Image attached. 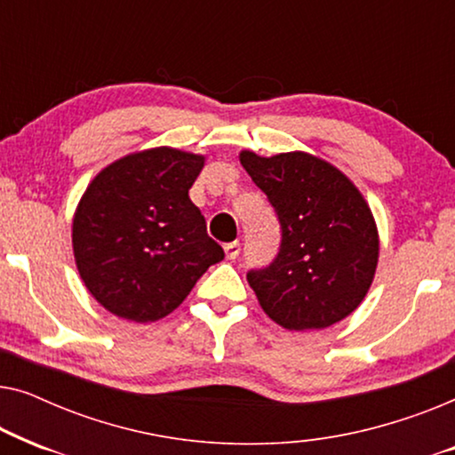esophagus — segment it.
<instances>
[{"label": "esophagus", "instance_id": "34e87169", "mask_svg": "<svg viewBox=\"0 0 455 455\" xmlns=\"http://www.w3.org/2000/svg\"><path fill=\"white\" fill-rule=\"evenodd\" d=\"M223 251H226V257L229 260H234L240 254V242H229V244L223 246Z\"/></svg>", "mask_w": 455, "mask_h": 455}]
</instances>
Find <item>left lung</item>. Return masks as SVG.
Here are the masks:
<instances>
[{
	"mask_svg": "<svg viewBox=\"0 0 455 455\" xmlns=\"http://www.w3.org/2000/svg\"><path fill=\"white\" fill-rule=\"evenodd\" d=\"M240 164L282 223V246L248 283L271 321L290 331L331 327L360 307L375 279L379 232L369 203L350 178L304 151Z\"/></svg>",
	"mask_w": 455,
	"mask_h": 455,
	"instance_id": "left-lung-1",
	"label": "left lung"
}]
</instances>
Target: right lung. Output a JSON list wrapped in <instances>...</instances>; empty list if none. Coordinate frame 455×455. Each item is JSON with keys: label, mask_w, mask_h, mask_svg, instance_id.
<instances>
[{"label": "right lung", "mask_w": 455, "mask_h": 455, "mask_svg": "<svg viewBox=\"0 0 455 455\" xmlns=\"http://www.w3.org/2000/svg\"><path fill=\"white\" fill-rule=\"evenodd\" d=\"M204 155L155 147L103 167L72 220L80 279L111 315L153 323L173 313L223 259L188 190Z\"/></svg>", "instance_id": "add662e5"}]
</instances>
